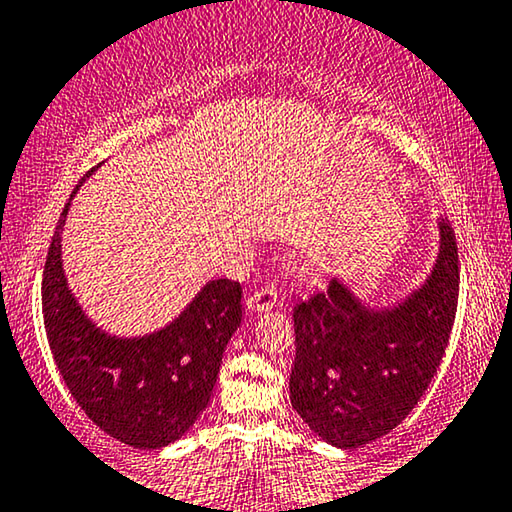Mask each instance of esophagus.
Here are the masks:
<instances>
[{
    "label": "esophagus",
    "mask_w": 512,
    "mask_h": 512,
    "mask_svg": "<svg viewBox=\"0 0 512 512\" xmlns=\"http://www.w3.org/2000/svg\"><path fill=\"white\" fill-rule=\"evenodd\" d=\"M278 304H280V290H278V285H273V283L257 287V290L250 294V299H248L250 311H257V313L271 311V308H276Z\"/></svg>",
    "instance_id": "1"
}]
</instances>
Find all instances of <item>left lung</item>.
I'll return each instance as SVG.
<instances>
[{"instance_id": "obj_1", "label": "left lung", "mask_w": 512, "mask_h": 512, "mask_svg": "<svg viewBox=\"0 0 512 512\" xmlns=\"http://www.w3.org/2000/svg\"><path fill=\"white\" fill-rule=\"evenodd\" d=\"M459 299L457 236L441 218V253L422 290L371 313L338 283L292 311L290 399L315 434L359 448L390 434L427 390L448 348Z\"/></svg>"}]
</instances>
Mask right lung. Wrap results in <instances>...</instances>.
<instances>
[{"mask_svg":"<svg viewBox=\"0 0 512 512\" xmlns=\"http://www.w3.org/2000/svg\"><path fill=\"white\" fill-rule=\"evenodd\" d=\"M69 204L50 239L41 280L50 352L71 397L99 429L132 448H164L208 406L222 352L241 325V283L211 280L157 334L106 336L78 308L62 273L60 229Z\"/></svg>","mask_w":512,"mask_h":512,"instance_id":"right-lung-1","label":"right lung"}]
</instances>
